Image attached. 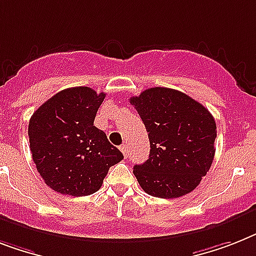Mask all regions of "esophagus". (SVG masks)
Returning a JSON list of instances; mask_svg holds the SVG:
<instances>
[{
  "instance_id": "esophagus-1",
  "label": "esophagus",
  "mask_w": 256,
  "mask_h": 256,
  "mask_svg": "<svg viewBox=\"0 0 256 256\" xmlns=\"http://www.w3.org/2000/svg\"><path fill=\"white\" fill-rule=\"evenodd\" d=\"M120 150H122V153L124 154V157H128V145H126V144H123V145H122V146H120Z\"/></svg>"
}]
</instances>
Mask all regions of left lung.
I'll list each match as a JSON object with an SVG mask.
<instances>
[{
  "label": "left lung",
  "mask_w": 256,
  "mask_h": 256,
  "mask_svg": "<svg viewBox=\"0 0 256 256\" xmlns=\"http://www.w3.org/2000/svg\"><path fill=\"white\" fill-rule=\"evenodd\" d=\"M145 124L150 154L133 174L144 191L161 199L187 195L212 166L217 130L212 114L184 92L152 88L130 99Z\"/></svg>",
  "instance_id": "8db88e82"
}]
</instances>
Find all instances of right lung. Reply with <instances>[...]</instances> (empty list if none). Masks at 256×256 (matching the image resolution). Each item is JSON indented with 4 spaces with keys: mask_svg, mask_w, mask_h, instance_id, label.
<instances>
[{
    "mask_svg": "<svg viewBox=\"0 0 256 256\" xmlns=\"http://www.w3.org/2000/svg\"><path fill=\"white\" fill-rule=\"evenodd\" d=\"M106 94L88 86L61 90L34 112L30 149L46 184L62 195L88 196L102 187L110 168L123 160L94 119Z\"/></svg>",
    "mask_w": 256,
    "mask_h": 256,
    "instance_id": "right-lung-1",
    "label": "right lung"
}]
</instances>
